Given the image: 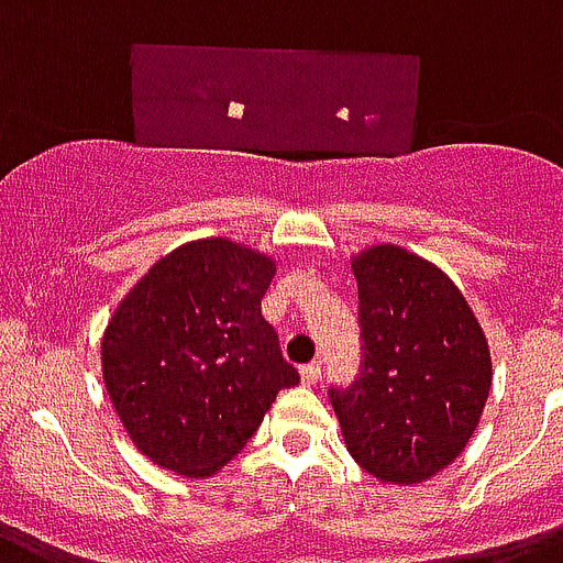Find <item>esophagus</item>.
<instances>
[{
  "mask_svg": "<svg viewBox=\"0 0 563 563\" xmlns=\"http://www.w3.org/2000/svg\"><path fill=\"white\" fill-rule=\"evenodd\" d=\"M300 377H303V384H318V380H320V363H306L303 369H300Z\"/></svg>",
  "mask_w": 563,
  "mask_h": 563,
  "instance_id": "34e87169",
  "label": "esophagus"
}]
</instances>
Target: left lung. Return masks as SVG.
I'll return each instance as SVG.
<instances>
[{
    "label": "left lung",
    "instance_id": "1",
    "mask_svg": "<svg viewBox=\"0 0 563 563\" xmlns=\"http://www.w3.org/2000/svg\"><path fill=\"white\" fill-rule=\"evenodd\" d=\"M361 320V375L332 386L343 441L363 470L420 484L450 466L484 412L493 361L455 283L400 245L352 260Z\"/></svg>",
    "mask_w": 563,
    "mask_h": 563
}]
</instances>
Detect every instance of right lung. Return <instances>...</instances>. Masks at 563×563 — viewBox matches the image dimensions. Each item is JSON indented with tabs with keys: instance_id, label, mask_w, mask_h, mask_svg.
<instances>
[{
	"instance_id": "add662e5",
	"label": "right lung",
	"mask_w": 563,
	"mask_h": 563,
	"mask_svg": "<svg viewBox=\"0 0 563 563\" xmlns=\"http://www.w3.org/2000/svg\"><path fill=\"white\" fill-rule=\"evenodd\" d=\"M266 254L223 238L174 249L125 295L102 338L111 404L145 455L188 478L229 464L277 391L300 384L260 300Z\"/></svg>"
}]
</instances>
